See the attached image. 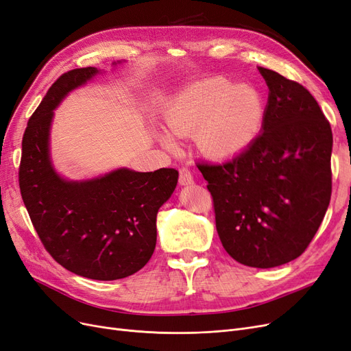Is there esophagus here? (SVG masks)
Instances as JSON below:
<instances>
[{
  "label": "esophagus",
  "mask_w": 351,
  "mask_h": 351,
  "mask_svg": "<svg viewBox=\"0 0 351 351\" xmlns=\"http://www.w3.org/2000/svg\"><path fill=\"white\" fill-rule=\"evenodd\" d=\"M193 183H194V180H193V176H191L189 168H186V167L180 168L178 184H180V186H190V184H193Z\"/></svg>",
  "instance_id": "34e87169"
}]
</instances>
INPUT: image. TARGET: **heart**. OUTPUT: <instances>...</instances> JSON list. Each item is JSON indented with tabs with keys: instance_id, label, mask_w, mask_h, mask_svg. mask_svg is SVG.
<instances>
[{
	"instance_id": "b5f03b06",
	"label": "heart",
	"mask_w": 351,
	"mask_h": 351,
	"mask_svg": "<svg viewBox=\"0 0 351 351\" xmlns=\"http://www.w3.org/2000/svg\"><path fill=\"white\" fill-rule=\"evenodd\" d=\"M262 118V101L254 88L213 77L181 92L165 112L164 122L173 136H189L197 130L195 141L203 152L226 157L250 144ZM162 141L174 148L171 139Z\"/></svg>"
}]
</instances>
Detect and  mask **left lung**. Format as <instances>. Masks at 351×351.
<instances>
[{
  "mask_svg": "<svg viewBox=\"0 0 351 351\" xmlns=\"http://www.w3.org/2000/svg\"><path fill=\"white\" fill-rule=\"evenodd\" d=\"M268 85L261 134L233 158L197 162L224 250L252 268L297 259L331 197L330 122L300 83L258 67Z\"/></svg>",
  "mask_w": 351,
  "mask_h": 351,
  "instance_id": "left-lung-1",
  "label": "left lung"
}]
</instances>
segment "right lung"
I'll return each mask as SVG.
<instances>
[{
    "label": "right lung",
    "instance_id": "right-lung-1",
    "mask_svg": "<svg viewBox=\"0 0 351 351\" xmlns=\"http://www.w3.org/2000/svg\"><path fill=\"white\" fill-rule=\"evenodd\" d=\"M97 73L96 67L75 69L53 83L27 123L19 181L33 226L51 258L76 275L114 281L138 272L152 256L157 213L171 197L178 171L118 168L82 181L56 173L50 158L53 110Z\"/></svg>",
    "mask_w": 351,
    "mask_h": 351
}]
</instances>
